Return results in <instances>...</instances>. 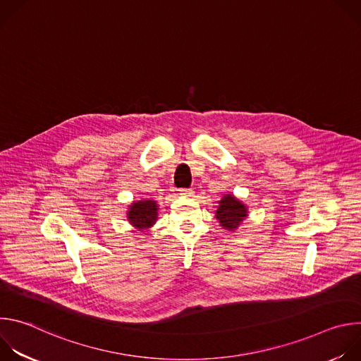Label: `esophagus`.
I'll use <instances>...</instances> for the list:
<instances>
[{
	"mask_svg": "<svg viewBox=\"0 0 361 361\" xmlns=\"http://www.w3.org/2000/svg\"><path fill=\"white\" fill-rule=\"evenodd\" d=\"M180 195L190 197V195H192V190L191 188H183V190H180Z\"/></svg>",
	"mask_w": 361,
	"mask_h": 361,
	"instance_id": "obj_1",
	"label": "esophagus"
}]
</instances>
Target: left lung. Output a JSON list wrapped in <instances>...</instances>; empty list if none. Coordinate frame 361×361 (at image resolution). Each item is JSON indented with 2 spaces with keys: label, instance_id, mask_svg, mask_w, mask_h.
<instances>
[{
  "label": "left lung",
  "instance_id": "left-lung-1",
  "mask_svg": "<svg viewBox=\"0 0 361 361\" xmlns=\"http://www.w3.org/2000/svg\"><path fill=\"white\" fill-rule=\"evenodd\" d=\"M219 204L220 205L216 210V219L226 230L234 231L248 216L247 205H244L233 194H226L219 201Z\"/></svg>",
  "mask_w": 361,
  "mask_h": 361
}]
</instances>
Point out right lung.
I'll use <instances>...</instances> for the list:
<instances>
[{
    "mask_svg": "<svg viewBox=\"0 0 361 361\" xmlns=\"http://www.w3.org/2000/svg\"><path fill=\"white\" fill-rule=\"evenodd\" d=\"M159 204L154 200H138L131 202L127 212V219L133 227L140 231L148 230L156 224L159 216Z\"/></svg>",
    "mask_w": 361,
    "mask_h": 361,
    "instance_id": "add662e5",
    "label": "right lung"
}]
</instances>
